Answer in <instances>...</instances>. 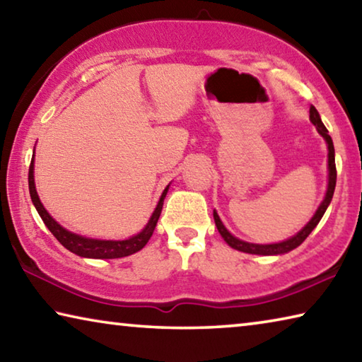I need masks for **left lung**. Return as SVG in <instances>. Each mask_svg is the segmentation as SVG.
Returning a JSON list of instances; mask_svg holds the SVG:
<instances>
[{
    "label": "left lung",
    "instance_id": "left-lung-1",
    "mask_svg": "<svg viewBox=\"0 0 362 362\" xmlns=\"http://www.w3.org/2000/svg\"><path fill=\"white\" fill-rule=\"evenodd\" d=\"M310 121L313 122L316 126L317 132L321 134L322 139L326 140L327 144V169H329V182H327V189H326V196H324L322 203L317 207V211L315 212V216L311 217V220L308 223H306L302 230H300L297 235H293L292 238L286 241H281V243H273V244H254V243H247V241H243V240H238L236 236H233L231 233L225 228V225L222 223V220H220L218 214L214 211V220H216V226L220 235L225 240V243L228 244L230 247L236 249V250H241V252H246V254H255V255H281V254H287L293 250L296 247H298L300 244H302L311 231L316 228V225L320 223V220L322 218L324 212L330 204V201H332V196H334V189H335V182H337V169H335V150H334V144H332V139L329 136V131L326 129V126L322 124L321 121V116L317 113V110L311 105L310 107Z\"/></svg>",
    "mask_w": 362,
    "mask_h": 362
}]
</instances>
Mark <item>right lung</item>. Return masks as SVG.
<instances>
[{
    "label": "right lung",
    "mask_w": 362,
    "mask_h": 362,
    "mask_svg": "<svg viewBox=\"0 0 362 362\" xmlns=\"http://www.w3.org/2000/svg\"><path fill=\"white\" fill-rule=\"evenodd\" d=\"M28 189H30V198H32L33 206L36 207V211H38L42 222H45L49 231L57 238V241L62 244L65 249H69L70 252L76 254L79 257H86V259H121V257H127L139 252V250L148 243L153 231H155L158 218L161 216L163 203L168 194L169 185L164 188L161 198H159L155 211H153L148 223L145 225V228L140 233H137V235L121 241L93 240V238L76 235V233H71L66 228H64L62 225L57 223L56 220L49 216V212L45 209V206H42V203L40 201V196L36 193V187H35V151H33V158L28 169Z\"/></svg>",
    "instance_id": "right-lung-1"
}]
</instances>
